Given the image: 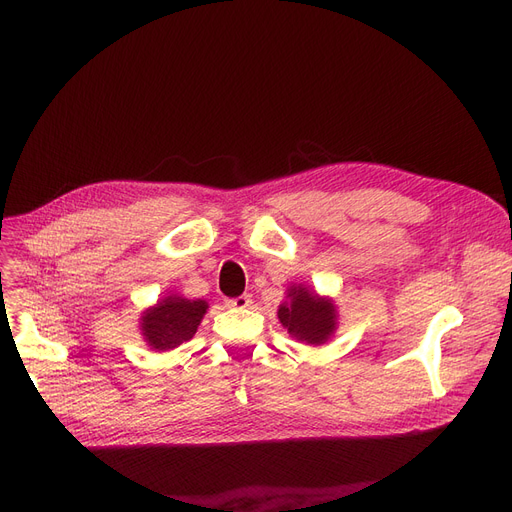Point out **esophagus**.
I'll list each match as a JSON object with an SVG mask.
<instances>
[{
	"mask_svg": "<svg viewBox=\"0 0 512 512\" xmlns=\"http://www.w3.org/2000/svg\"><path fill=\"white\" fill-rule=\"evenodd\" d=\"M251 305V294H240L236 299H226V307L230 309H245Z\"/></svg>",
	"mask_w": 512,
	"mask_h": 512,
	"instance_id": "1",
	"label": "esophagus"
}]
</instances>
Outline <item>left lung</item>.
Wrapping results in <instances>:
<instances>
[{"label": "left lung", "instance_id": "1", "mask_svg": "<svg viewBox=\"0 0 512 512\" xmlns=\"http://www.w3.org/2000/svg\"><path fill=\"white\" fill-rule=\"evenodd\" d=\"M290 305L278 309V317L288 334L309 344L326 342L334 332V305L317 294H309L305 288H290Z\"/></svg>", "mask_w": 512, "mask_h": 512}]
</instances>
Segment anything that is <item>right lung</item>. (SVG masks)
Listing matches in <instances>:
<instances>
[{
  "mask_svg": "<svg viewBox=\"0 0 512 512\" xmlns=\"http://www.w3.org/2000/svg\"><path fill=\"white\" fill-rule=\"evenodd\" d=\"M205 311V301L168 297L145 313L143 336L157 351H170L195 336Z\"/></svg>",
  "mask_w": 512,
  "mask_h": 512,
  "instance_id": "1",
  "label": "right lung"
}]
</instances>
